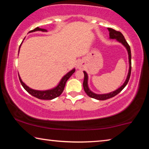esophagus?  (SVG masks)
I'll return each instance as SVG.
<instances>
[{
  "label": "esophagus",
  "instance_id": "esophagus-1",
  "mask_svg": "<svg viewBox=\"0 0 149 149\" xmlns=\"http://www.w3.org/2000/svg\"><path fill=\"white\" fill-rule=\"evenodd\" d=\"M76 67H77V69L81 70V69L84 68V64H83V63L81 62H77Z\"/></svg>",
  "mask_w": 149,
  "mask_h": 149
}]
</instances>
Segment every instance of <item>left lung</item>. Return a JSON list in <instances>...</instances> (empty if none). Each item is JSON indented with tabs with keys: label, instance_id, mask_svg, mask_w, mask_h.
I'll use <instances>...</instances> for the list:
<instances>
[{
	"label": "left lung",
	"instance_id": "obj_1",
	"mask_svg": "<svg viewBox=\"0 0 149 149\" xmlns=\"http://www.w3.org/2000/svg\"><path fill=\"white\" fill-rule=\"evenodd\" d=\"M108 30L109 31V35H110V39H116L118 42H120V43H122L123 46H124L126 49L127 50L128 52V58H129V64H130V68H129V72H128V74L127 78L125 81L124 84H123L122 86L120 88H118L114 91H112L109 93H107V94H96L92 92L89 89V87H88V75L86 72L84 71V83H83V86H84V89L85 92L87 93V95L89 96V97L93 98V99L99 100H104L110 99V98L114 97V96L118 95V93H120L122 91L123 89L126 85L127 84L128 81H129L130 75H131V71H132V54H131V49L130 45H128L127 41H125V39L123 37L122 33L120 31H117L116 30L113 29L112 28H108Z\"/></svg>",
	"mask_w": 149,
	"mask_h": 149
}]
</instances>
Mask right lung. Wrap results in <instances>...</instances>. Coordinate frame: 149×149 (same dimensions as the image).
<instances>
[{
  "label": "right lung",
  "instance_id": "add662e5",
  "mask_svg": "<svg viewBox=\"0 0 149 149\" xmlns=\"http://www.w3.org/2000/svg\"><path fill=\"white\" fill-rule=\"evenodd\" d=\"M37 31L47 32V30L45 29L39 28V27H37L35 29H34L33 30L30 31L29 33H32V32H35V31ZM21 45H19L18 52L19 51V49H20V47H21ZM75 71V68L72 70L71 71L69 72L68 74H65L64 76L62 78V79L60 80V83L56 87H55L54 88H53V89L46 90V91H38V90H35V89H31V88H29L28 86H27V85H26L23 81H22V80L21 79V77H19V74H18V76H19V79L20 83H21L22 85L23 86L25 90H26L27 92H28L30 95H31L32 96H33V97H36V98H37V99H39L52 100L53 99H55V98H56L58 97H59V96L62 94L63 91H64V89L65 83H66L68 79L69 78L72 76V75L74 74Z\"/></svg>",
  "mask_w": 149,
  "mask_h": 149
}]
</instances>
